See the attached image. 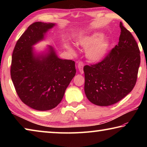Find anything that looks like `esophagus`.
I'll return each mask as SVG.
<instances>
[{
  "instance_id": "obj_1",
  "label": "esophagus",
  "mask_w": 147,
  "mask_h": 147,
  "mask_svg": "<svg viewBox=\"0 0 147 147\" xmlns=\"http://www.w3.org/2000/svg\"><path fill=\"white\" fill-rule=\"evenodd\" d=\"M84 65V63H83L82 61H79L78 62V68L79 69L80 73L81 74H83L84 73V70H83Z\"/></svg>"
}]
</instances>
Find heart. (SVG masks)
Returning a JSON list of instances; mask_svg holds the SVG:
<instances>
[{
    "label": "heart",
    "instance_id": "b5f03b06",
    "mask_svg": "<svg viewBox=\"0 0 147 147\" xmlns=\"http://www.w3.org/2000/svg\"><path fill=\"white\" fill-rule=\"evenodd\" d=\"M103 38V34L100 32H95L80 41V43L86 48L94 45L87 51V56L91 60L95 61L100 60L108 53L109 43L108 41L102 39Z\"/></svg>",
    "mask_w": 147,
    "mask_h": 147
}]
</instances>
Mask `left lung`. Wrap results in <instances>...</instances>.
Segmentation results:
<instances>
[{
	"instance_id": "8db88e82",
	"label": "left lung",
	"mask_w": 147,
	"mask_h": 147,
	"mask_svg": "<svg viewBox=\"0 0 147 147\" xmlns=\"http://www.w3.org/2000/svg\"><path fill=\"white\" fill-rule=\"evenodd\" d=\"M120 28L117 45L100 61L84 67L86 95L95 105L117 103L130 93L136 84L140 51L132 34L121 22Z\"/></svg>"
}]
</instances>
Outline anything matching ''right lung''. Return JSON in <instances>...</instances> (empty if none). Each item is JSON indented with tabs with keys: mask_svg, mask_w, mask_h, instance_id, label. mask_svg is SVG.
I'll return each instance as SVG.
<instances>
[{
	"mask_svg": "<svg viewBox=\"0 0 147 147\" xmlns=\"http://www.w3.org/2000/svg\"><path fill=\"white\" fill-rule=\"evenodd\" d=\"M53 23L36 22L17 40L12 54L10 74L19 98L39 111L54 108L75 76V62L61 59L52 47L45 56H35L32 45L43 39Z\"/></svg>",
	"mask_w": 147,
	"mask_h": 147,
	"instance_id": "obj_1",
	"label": "right lung"
}]
</instances>
